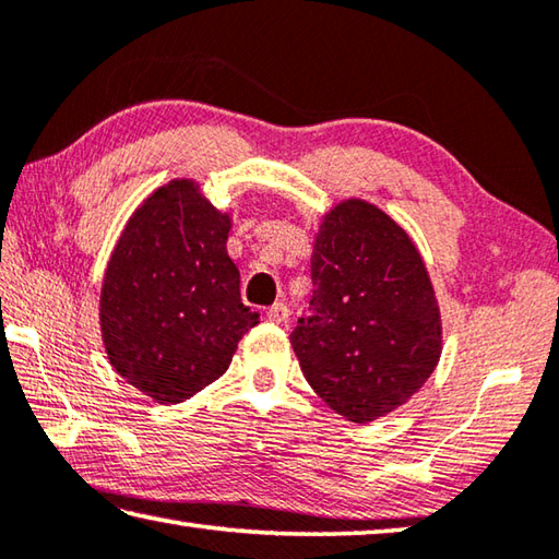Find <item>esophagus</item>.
<instances>
[{"instance_id": "34e87169", "label": "esophagus", "mask_w": 559, "mask_h": 559, "mask_svg": "<svg viewBox=\"0 0 559 559\" xmlns=\"http://www.w3.org/2000/svg\"><path fill=\"white\" fill-rule=\"evenodd\" d=\"M267 319H270L272 323H287V321H289V309L284 307L282 301L272 304V307L267 309Z\"/></svg>"}]
</instances>
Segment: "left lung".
<instances>
[{"label": "left lung", "mask_w": 559, "mask_h": 559, "mask_svg": "<svg viewBox=\"0 0 559 559\" xmlns=\"http://www.w3.org/2000/svg\"><path fill=\"white\" fill-rule=\"evenodd\" d=\"M311 316L289 341L311 389L353 424L392 414L433 374L443 350L438 299L406 230L365 199L321 218Z\"/></svg>", "instance_id": "left-lung-1"}]
</instances>
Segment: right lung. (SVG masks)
Returning a JSON list of instances; mask_svg holds the SVG:
<instances>
[{"mask_svg":"<svg viewBox=\"0 0 559 559\" xmlns=\"http://www.w3.org/2000/svg\"><path fill=\"white\" fill-rule=\"evenodd\" d=\"M228 230L230 216L194 180H173L143 199L116 240L99 297L104 350L157 404L212 384L260 323L240 301Z\"/></svg>","mask_w":559,"mask_h":559,"instance_id":"add662e5","label":"right lung"}]
</instances>
